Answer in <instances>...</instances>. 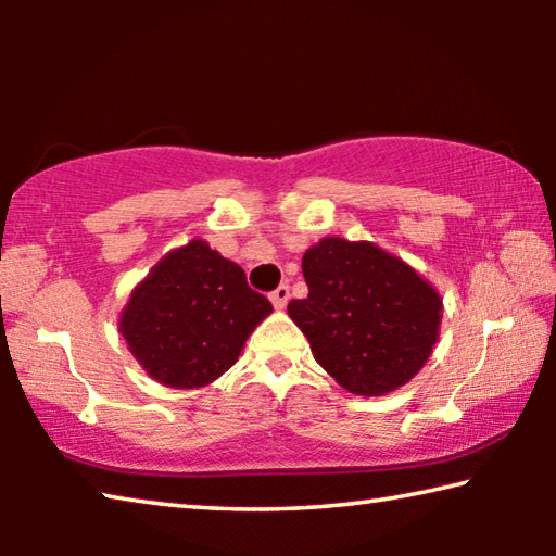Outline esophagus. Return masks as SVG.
Masks as SVG:
<instances>
[{
    "label": "esophagus",
    "mask_w": 556,
    "mask_h": 556,
    "mask_svg": "<svg viewBox=\"0 0 556 556\" xmlns=\"http://www.w3.org/2000/svg\"><path fill=\"white\" fill-rule=\"evenodd\" d=\"M269 299H271V304H275V308H279V312H281V308H285L287 301H289V287L279 285L275 291H271Z\"/></svg>",
    "instance_id": "34e87169"
}]
</instances>
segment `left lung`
<instances>
[{
  "label": "left lung",
  "instance_id": "8db88e82",
  "mask_svg": "<svg viewBox=\"0 0 556 556\" xmlns=\"http://www.w3.org/2000/svg\"><path fill=\"white\" fill-rule=\"evenodd\" d=\"M301 269L308 296L287 312L338 384L378 397L421 370L439 338L441 296L409 265L372 242L324 238Z\"/></svg>",
  "mask_w": 556,
  "mask_h": 556
}]
</instances>
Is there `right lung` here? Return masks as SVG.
Listing matches in <instances>:
<instances>
[{"label": "right lung", "instance_id": "1", "mask_svg": "<svg viewBox=\"0 0 556 556\" xmlns=\"http://www.w3.org/2000/svg\"><path fill=\"white\" fill-rule=\"evenodd\" d=\"M271 314L242 267L191 240L131 291L119 318L131 355L168 388H203L238 361L248 336Z\"/></svg>", "mask_w": 556, "mask_h": 556}]
</instances>
